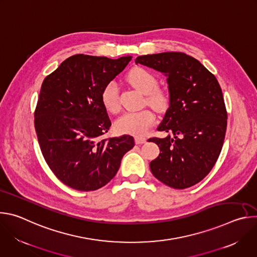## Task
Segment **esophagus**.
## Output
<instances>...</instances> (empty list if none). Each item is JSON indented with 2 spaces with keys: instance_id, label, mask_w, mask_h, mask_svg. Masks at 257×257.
I'll list each match as a JSON object with an SVG mask.
<instances>
[{
  "instance_id": "34e87169",
  "label": "esophagus",
  "mask_w": 257,
  "mask_h": 257,
  "mask_svg": "<svg viewBox=\"0 0 257 257\" xmlns=\"http://www.w3.org/2000/svg\"><path fill=\"white\" fill-rule=\"evenodd\" d=\"M145 142H146V139L144 137H139V136L135 137V143L136 144H142V143H145Z\"/></svg>"
}]
</instances>
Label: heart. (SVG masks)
I'll return each instance as SVG.
<instances>
[{
	"mask_svg": "<svg viewBox=\"0 0 257 257\" xmlns=\"http://www.w3.org/2000/svg\"><path fill=\"white\" fill-rule=\"evenodd\" d=\"M128 82L142 94H146L145 101L157 109H164L169 101L167 91L158 88V79L149 70L142 67L131 69L127 74ZM100 98L106 111L117 113L120 109L119 90L116 82L105 84L101 90ZM155 114L149 108L136 112H127L119 117L114 124L115 130L120 134L141 136L155 123Z\"/></svg>",
	"mask_w": 257,
	"mask_h": 257,
	"instance_id": "1",
	"label": "heart"
}]
</instances>
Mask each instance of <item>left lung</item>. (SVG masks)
<instances>
[{"label": "left lung", "instance_id": "1", "mask_svg": "<svg viewBox=\"0 0 257 257\" xmlns=\"http://www.w3.org/2000/svg\"><path fill=\"white\" fill-rule=\"evenodd\" d=\"M135 63L163 73L169 89V107L158 130L173 136L150 139L160 148L151 171L172 188L191 187L210 172L223 148L228 116L221 86L184 53L139 56Z\"/></svg>", "mask_w": 257, "mask_h": 257}]
</instances>
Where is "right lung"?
I'll use <instances>...</instances> for the list:
<instances>
[{"label": "right lung", "instance_id": "obj_1", "mask_svg": "<svg viewBox=\"0 0 257 257\" xmlns=\"http://www.w3.org/2000/svg\"><path fill=\"white\" fill-rule=\"evenodd\" d=\"M131 59L74 55L42 84L34 112L41 151L57 178L73 189L93 191L107 184L133 149L130 135L102 138L112 123L100 98L103 86Z\"/></svg>", "mask_w": 257, "mask_h": 257}]
</instances>
